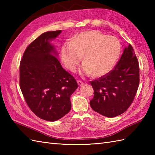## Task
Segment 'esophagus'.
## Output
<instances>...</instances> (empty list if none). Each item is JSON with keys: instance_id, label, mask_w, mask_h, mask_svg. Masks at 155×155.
<instances>
[{"instance_id": "obj_1", "label": "esophagus", "mask_w": 155, "mask_h": 155, "mask_svg": "<svg viewBox=\"0 0 155 155\" xmlns=\"http://www.w3.org/2000/svg\"><path fill=\"white\" fill-rule=\"evenodd\" d=\"M77 83H78V86H83V85L84 84L83 82L81 81H77Z\"/></svg>"}]
</instances>
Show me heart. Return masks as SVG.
<instances>
[{
    "mask_svg": "<svg viewBox=\"0 0 155 155\" xmlns=\"http://www.w3.org/2000/svg\"><path fill=\"white\" fill-rule=\"evenodd\" d=\"M121 52L118 39L98 31H87L76 35L62 46L61 57L65 67L74 72L83 59L80 74L101 77L107 74L114 67Z\"/></svg>",
    "mask_w": 155,
    "mask_h": 155,
    "instance_id": "obj_1",
    "label": "heart"
}]
</instances>
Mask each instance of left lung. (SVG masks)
I'll use <instances>...</instances> for the list:
<instances>
[{
  "instance_id": "obj_1",
  "label": "left lung",
  "mask_w": 155,
  "mask_h": 155,
  "mask_svg": "<svg viewBox=\"0 0 155 155\" xmlns=\"http://www.w3.org/2000/svg\"><path fill=\"white\" fill-rule=\"evenodd\" d=\"M91 83L94 97L90 104L94 111L109 118L124 113L133 103L139 84V65L132 46L124 48L113 70Z\"/></svg>"
}]
</instances>
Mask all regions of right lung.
<instances>
[{"label":"right lung","mask_w":155,"mask_h":155,"mask_svg":"<svg viewBox=\"0 0 155 155\" xmlns=\"http://www.w3.org/2000/svg\"><path fill=\"white\" fill-rule=\"evenodd\" d=\"M61 31L41 35L26 48L20 63V87L31 110L42 119L56 121L71 108L74 78L62 67L51 43Z\"/></svg>","instance_id":"add662e5"}]
</instances>
